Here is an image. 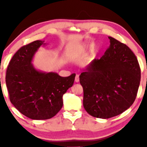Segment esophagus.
Returning a JSON list of instances; mask_svg holds the SVG:
<instances>
[{
	"mask_svg": "<svg viewBox=\"0 0 147 147\" xmlns=\"http://www.w3.org/2000/svg\"><path fill=\"white\" fill-rule=\"evenodd\" d=\"M75 82H79V75H77L75 76Z\"/></svg>",
	"mask_w": 147,
	"mask_h": 147,
	"instance_id": "esophagus-1",
	"label": "esophagus"
}]
</instances>
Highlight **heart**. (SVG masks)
Instances as JSON below:
<instances>
[{
  "label": "heart",
  "instance_id": "heart-1",
  "mask_svg": "<svg viewBox=\"0 0 147 147\" xmlns=\"http://www.w3.org/2000/svg\"><path fill=\"white\" fill-rule=\"evenodd\" d=\"M86 48V45H85V46H84V48H82V50H81V52H84V51H85Z\"/></svg>",
  "mask_w": 147,
  "mask_h": 147
}]
</instances>
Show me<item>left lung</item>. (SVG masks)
I'll return each mask as SVG.
<instances>
[{
	"instance_id": "obj_1",
	"label": "left lung",
	"mask_w": 147,
	"mask_h": 147,
	"mask_svg": "<svg viewBox=\"0 0 147 147\" xmlns=\"http://www.w3.org/2000/svg\"><path fill=\"white\" fill-rule=\"evenodd\" d=\"M110 45L100 59H93L79 76L83 105L91 116L108 119L122 113L134 102L141 71L127 45L109 36Z\"/></svg>"
}]
</instances>
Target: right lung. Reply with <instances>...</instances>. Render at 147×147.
<instances>
[{
    "label": "right lung",
    "mask_w": 147,
    "mask_h": 147,
    "mask_svg": "<svg viewBox=\"0 0 147 147\" xmlns=\"http://www.w3.org/2000/svg\"><path fill=\"white\" fill-rule=\"evenodd\" d=\"M45 45L38 40L20 48L10 61L5 77L10 102L22 114L36 120L57 115L63 106V95L75 77V74L63 77L34 67V55Z\"/></svg>",
    "instance_id": "right-lung-1"
}]
</instances>
